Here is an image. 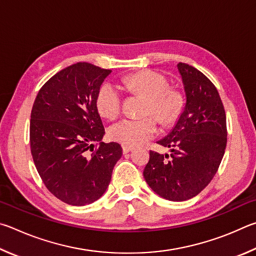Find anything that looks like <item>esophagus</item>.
<instances>
[{
	"mask_svg": "<svg viewBox=\"0 0 256 256\" xmlns=\"http://www.w3.org/2000/svg\"><path fill=\"white\" fill-rule=\"evenodd\" d=\"M132 150H134V147H132V146H127V145H124V146H122L124 154H128L129 152H132Z\"/></svg>",
	"mask_w": 256,
	"mask_h": 256,
	"instance_id": "obj_1",
	"label": "esophagus"
}]
</instances>
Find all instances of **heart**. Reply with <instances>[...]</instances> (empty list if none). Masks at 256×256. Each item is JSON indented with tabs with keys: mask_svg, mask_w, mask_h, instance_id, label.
Masks as SVG:
<instances>
[{
	"mask_svg": "<svg viewBox=\"0 0 256 256\" xmlns=\"http://www.w3.org/2000/svg\"><path fill=\"white\" fill-rule=\"evenodd\" d=\"M124 83L130 91L142 94L148 98L144 114L154 116L162 124H171L178 118L183 106V96L178 90L168 88V80L164 75L153 70L137 72L124 78ZM120 88L114 83L106 82L96 94V108L100 114L108 119H114L121 111ZM158 124L153 116L140 119L126 118L109 128L112 140L124 145L137 146L150 140L158 135Z\"/></svg>",
	"mask_w": 256,
	"mask_h": 256,
	"instance_id": "heart-1",
	"label": "heart"
}]
</instances>
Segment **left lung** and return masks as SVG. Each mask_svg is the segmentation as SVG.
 <instances>
[{"label":"left lung","instance_id":"left-lung-1","mask_svg":"<svg viewBox=\"0 0 256 256\" xmlns=\"http://www.w3.org/2000/svg\"><path fill=\"white\" fill-rule=\"evenodd\" d=\"M186 106L176 126L158 144L168 154L150 152L144 178L164 199L184 201L200 194L216 174L227 144L226 114L222 98L207 76L186 62L178 64Z\"/></svg>","mask_w":256,"mask_h":256}]
</instances>
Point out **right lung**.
<instances>
[{
  "mask_svg": "<svg viewBox=\"0 0 256 256\" xmlns=\"http://www.w3.org/2000/svg\"><path fill=\"white\" fill-rule=\"evenodd\" d=\"M110 73L76 62L49 78L34 102L31 155L44 186L65 204L85 206L101 198L122 155L118 142H101L106 132L96 94Z\"/></svg>",
  "mask_w": 256,
  "mask_h": 256,
  "instance_id": "obj_1",
  "label": "right lung"
}]
</instances>
